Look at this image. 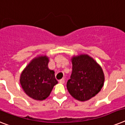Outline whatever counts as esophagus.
Masks as SVG:
<instances>
[{
    "label": "esophagus",
    "mask_w": 125,
    "mask_h": 125,
    "mask_svg": "<svg viewBox=\"0 0 125 125\" xmlns=\"http://www.w3.org/2000/svg\"><path fill=\"white\" fill-rule=\"evenodd\" d=\"M59 82L60 83L62 84H63L65 83V80L64 78H62V79H61V80H59Z\"/></svg>",
    "instance_id": "obj_1"
}]
</instances>
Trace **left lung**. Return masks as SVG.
Returning a JSON list of instances; mask_svg holds the SVG:
<instances>
[{
	"instance_id": "8db88e82",
	"label": "left lung",
	"mask_w": 125,
	"mask_h": 125,
	"mask_svg": "<svg viewBox=\"0 0 125 125\" xmlns=\"http://www.w3.org/2000/svg\"><path fill=\"white\" fill-rule=\"evenodd\" d=\"M72 63L73 71L67 83L68 91L77 100H89L102 89L105 80L103 70L87 54L73 57Z\"/></svg>"
}]
</instances>
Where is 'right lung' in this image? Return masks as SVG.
<instances>
[{"instance_id":"1","label":"right lung","mask_w":125,"mask_h":125,"mask_svg":"<svg viewBox=\"0 0 125 125\" xmlns=\"http://www.w3.org/2000/svg\"><path fill=\"white\" fill-rule=\"evenodd\" d=\"M48 63L49 58L46 56L36 58L21 74V86L30 98L40 101L45 99L58 83L54 72L49 69Z\"/></svg>"}]
</instances>
